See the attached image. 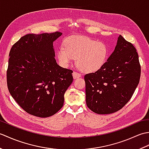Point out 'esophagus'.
<instances>
[{
    "instance_id": "1",
    "label": "esophagus",
    "mask_w": 149,
    "mask_h": 149,
    "mask_svg": "<svg viewBox=\"0 0 149 149\" xmlns=\"http://www.w3.org/2000/svg\"><path fill=\"white\" fill-rule=\"evenodd\" d=\"M72 75H73V77H74V79H77V78H79L81 76V75L80 74H79V73L75 72V71L73 72Z\"/></svg>"
}]
</instances>
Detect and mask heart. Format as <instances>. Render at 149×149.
Listing matches in <instances>:
<instances>
[{"label":"heart","instance_id":"1","mask_svg":"<svg viewBox=\"0 0 149 149\" xmlns=\"http://www.w3.org/2000/svg\"><path fill=\"white\" fill-rule=\"evenodd\" d=\"M108 49L102 42L84 36H72L65 39L63 48L57 51V58L63 67H68L74 59L79 67L86 73L95 72L105 63Z\"/></svg>","mask_w":149,"mask_h":149}]
</instances>
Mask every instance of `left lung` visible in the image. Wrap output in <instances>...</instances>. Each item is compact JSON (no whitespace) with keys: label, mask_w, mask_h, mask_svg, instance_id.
<instances>
[{"label":"left lung","mask_w":149,"mask_h":149,"mask_svg":"<svg viewBox=\"0 0 149 149\" xmlns=\"http://www.w3.org/2000/svg\"><path fill=\"white\" fill-rule=\"evenodd\" d=\"M140 75L136 49L120 35L102 67L84 75L88 107L99 115L118 111L131 99Z\"/></svg>","instance_id":"8db88e82"}]
</instances>
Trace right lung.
I'll use <instances>...</instances> for the list:
<instances>
[{
    "label": "right lung",
    "mask_w": 149,
    "mask_h": 149,
    "mask_svg": "<svg viewBox=\"0 0 149 149\" xmlns=\"http://www.w3.org/2000/svg\"><path fill=\"white\" fill-rule=\"evenodd\" d=\"M61 34H26L9 52L8 90L30 115L46 118L59 111L65 91L73 81V71L59 66L54 58L53 42Z\"/></svg>",
    "instance_id": "obj_1"
}]
</instances>
